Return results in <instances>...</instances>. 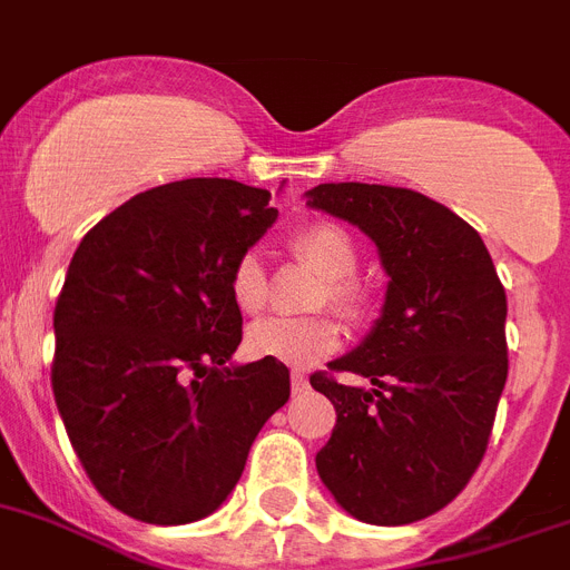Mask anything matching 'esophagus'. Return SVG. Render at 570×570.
Wrapping results in <instances>:
<instances>
[{
  "mask_svg": "<svg viewBox=\"0 0 570 570\" xmlns=\"http://www.w3.org/2000/svg\"><path fill=\"white\" fill-rule=\"evenodd\" d=\"M291 389H294V395H303V392H308V374L291 372Z\"/></svg>",
  "mask_w": 570,
  "mask_h": 570,
  "instance_id": "1",
  "label": "esophagus"
}]
</instances>
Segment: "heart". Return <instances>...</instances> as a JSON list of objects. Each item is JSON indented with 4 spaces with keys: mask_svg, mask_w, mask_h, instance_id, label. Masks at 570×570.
Wrapping results in <instances>:
<instances>
[{
    "mask_svg": "<svg viewBox=\"0 0 570 570\" xmlns=\"http://www.w3.org/2000/svg\"><path fill=\"white\" fill-rule=\"evenodd\" d=\"M291 247L311 271L325 279L317 305H332L345 320L366 314V291L354 279L357 247L354 238L334 222H314L294 233ZM230 296L238 311L256 314L267 303V276L256 253H242L230 271ZM343 343V325L328 314L305 320H262L247 332V352L259 360H276L282 366H314L334 354Z\"/></svg>",
    "mask_w": 570,
    "mask_h": 570,
    "instance_id": "heart-1",
    "label": "heart"
}]
</instances>
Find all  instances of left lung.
<instances>
[{
	"label": "left lung",
	"mask_w": 570,
	"mask_h": 570,
	"mask_svg": "<svg viewBox=\"0 0 570 570\" xmlns=\"http://www.w3.org/2000/svg\"><path fill=\"white\" fill-rule=\"evenodd\" d=\"M305 196L366 233L389 276L372 332L328 363L374 389L311 374L337 410L317 473L360 522H417L446 508L484 459L508 381V296L479 233L415 189L345 181Z\"/></svg>",
	"instance_id": "1"
}]
</instances>
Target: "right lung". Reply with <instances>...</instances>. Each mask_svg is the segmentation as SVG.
I'll use <instances>...</instances> for the list:
<instances>
[{"label":"right lung","instance_id":"right-lung-1","mask_svg":"<svg viewBox=\"0 0 570 570\" xmlns=\"http://www.w3.org/2000/svg\"><path fill=\"white\" fill-rule=\"evenodd\" d=\"M271 193L230 178L146 189L100 218L53 308L51 386L82 470L149 524L210 517L242 479L288 366H233L230 271L276 222Z\"/></svg>","mask_w":570,"mask_h":570}]
</instances>
